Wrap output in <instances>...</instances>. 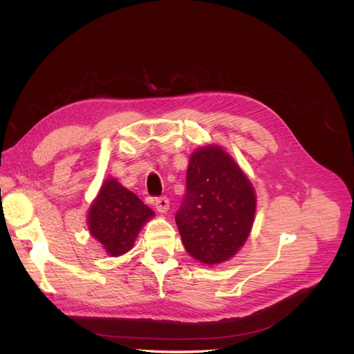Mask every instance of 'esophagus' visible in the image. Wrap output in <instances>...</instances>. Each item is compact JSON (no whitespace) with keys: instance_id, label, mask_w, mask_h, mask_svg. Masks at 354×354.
Wrapping results in <instances>:
<instances>
[{"instance_id":"obj_1","label":"esophagus","mask_w":354,"mask_h":354,"mask_svg":"<svg viewBox=\"0 0 354 354\" xmlns=\"http://www.w3.org/2000/svg\"><path fill=\"white\" fill-rule=\"evenodd\" d=\"M155 207H156L158 212L167 214L169 209V201L167 198H158V199H155Z\"/></svg>"}]
</instances>
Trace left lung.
<instances>
[{
    "label": "left lung",
    "instance_id": "left-lung-1",
    "mask_svg": "<svg viewBox=\"0 0 354 354\" xmlns=\"http://www.w3.org/2000/svg\"><path fill=\"white\" fill-rule=\"evenodd\" d=\"M186 196L176 214L181 241L202 264H220L248 239L257 208L250 178L217 145L201 146L190 155Z\"/></svg>",
    "mask_w": 354,
    "mask_h": 354
}]
</instances>
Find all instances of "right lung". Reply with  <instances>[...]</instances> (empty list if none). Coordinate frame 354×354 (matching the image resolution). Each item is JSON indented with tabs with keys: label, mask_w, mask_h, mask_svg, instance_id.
Listing matches in <instances>:
<instances>
[{
	"label": "right lung",
	"mask_w": 354,
	"mask_h": 354,
	"mask_svg": "<svg viewBox=\"0 0 354 354\" xmlns=\"http://www.w3.org/2000/svg\"><path fill=\"white\" fill-rule=\"evenodd\" d=\"M155 212L113 177L106 178L87 214L88 230L104 252L120 257L133 248Z\"/></svg>",
	"instance_id": "obj_1"
}]
</instances>
